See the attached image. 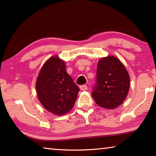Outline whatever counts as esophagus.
Listing matches in <instances>:
<instances>
[{
  "instance_id": "obj_1",
  "label": "esophagus",
  "mask_w": 156,
  "mask_h": 156,
  "mask_svg": "<svg viewBox=\"0 0 156 156\" xmlns=\"http://www.w3.org/2000/svg\"><path fill=\"white\" fill-rule=\"evenodd\" d=\"M80 89L82 91H86L87 89V86L86 84H83V85L80 86Z\"/></svg>"
}]
</instances>
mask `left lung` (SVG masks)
<instances>
[{"instance_id":"8db88e82","label":"left lung","mask_w":156,"mask_h":156,"mask_svg":"<svg viewBox=\"0 0 156 156\" xmlns=\"http://www.w3.org/2000/svg\"><path fill=\"white\" fill-rule=\"evenodd\" d=\"M91 95L98 106L113 109L122 103L129 89V76L117 58L107 56L98 64Z\"/></svg>"}]
</instances>
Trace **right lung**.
<instances>
[{
	"instance_id": "add662e5",
	"label": "right lung",
	"mask_w": 156,
	"mask_h": 156,
	"mask_svg": "<svg viewBox=\"0 0 156 156\" xmlns=\"http://www.w3.org/2000/svg\"><path fill=\"white\" fill-rule=\"evenodd\" d=\"M41 103L54 114L62 115L73 107L80 89L66 72L65 64L57 56L44 63L36 81Z\"/></svg>"
}]
</instances>
